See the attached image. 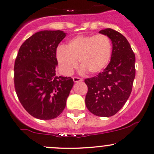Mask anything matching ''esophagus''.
Instances as JSON below:
<instances>
[{
	"label": "esophagus",
	"mask_w": 154,
	"mask_h": 154,
	"mask_svg": "<svg viewBox=\"0 0 154 154\" xmlns=\"http://www.w3.org/2000/svg\"><path fill=\"white\" fill-rule=\"evenodd\" d=\"M73 80H74V82H81V81H82V78H80V77H73Z\"/></svg>",
	"instance_id": "esophagus-1"
}]
</instances>
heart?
I'll use <instances>...</instances> for the list:
<instances>
[{"label": "heart", "instance_id": "obj_1", "mask_svg": "<svg viewBox=\"0 0 154 154\" xmlns=\"http://www.w3.org/2000/svg\"><path fill=\"white\" fill-rule=\"evenodd\" d=\"M112 54V45L106 35H78L68 41L64 46H59L56 58L61 72L71 75L78 65L82 73L94 74L101 72L109 63Z\"/></svg>", "mask_w": 154, "mask_h": 154}]
</instances>
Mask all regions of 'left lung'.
<instances>
[{
    "mask_svg": "<svg viewBox=\"0 0 154 154\" xmlns=\"http://www.w3.org/2000/svg\"><path fill=\"white\" fill-rule=\"evenodd\" d=\"M112 42L111 61L97 77L85 79V105L91 113L109 117L116 114L130 96L135 78V54L122 34L112 29L100 31Z\"/></svg>",
    "mask_w": 154,
    "mask_h": 154,
    "instance_id": "obj_1",
    "label": "left lung"
}]
</instances>
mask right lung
<instances>
[{"label":"right lung","instance_id":"1","mask_svg":"<svg viewBox=\"0 0 154 154\" xmlns=\"http://www.w3.org/2000/svg\"><path fill=\"white\" fill-rule=\"evenodd\" d=\"M66 33L36 32L19 49L14 67L16 94L26 111L40 119H52L64 110L74 85L72 78L56 75L58 44Z\"/></svg>","mask_w":154,"mask_h":154}]
</instances>
